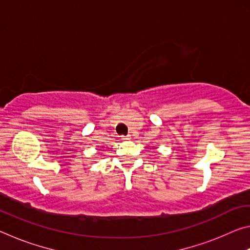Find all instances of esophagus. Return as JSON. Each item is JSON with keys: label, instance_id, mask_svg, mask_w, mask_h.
<instances>
[{"label": "esophagus", "instance_id": "1", "mask_svg": "<svg viewBox=\"0 0 250 250\" xmlns=\"http://www.w3.org/2000/svg\"><path fill=\"white\" fill-rule=\"evenodd\" d=\"M130 139H131L130 135H121L120 137V140H122V141H129Z\"/></svg>", "mask_w": 250, "mask_h": 250}]
</instances>
